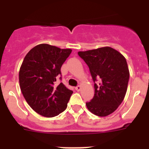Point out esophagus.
<instances>
[{"mask_svg":"<svg viewBox=\"0 0 149 149\" xmlns=\"http://www.w3.org/2000/svg\"><path fill=\"white\" fill-rule=\"evenodd\" d=\"M75 89L77 91V92H78V91H80L81 89V86H77L75 87Z\"/></svg>","mask_w":149,"mask_h":149,"instance_id":"34e87169","label":"esophagus"}]
</instances>
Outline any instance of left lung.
Wrapping results in <instances>:
<instances>
[{
	"mask_svg": "<svg viewBox=\"0 0 149 149\" xmlns=\"http://www.w3.org/2000/svg\"><path fill=\"white\" fill-rule=\"evenodd\" d=\"M78 55L89 67L94 82L93 98L86 103L88 110L98 116L110 115L127 92L130 74L125 58L110 47L79 51Z\"/></svg>",
	"mask_w": 149,
	"mask_h": 149,
	"instance_id": "8db88e82",
	"label": "left lung"
}]
</instances>
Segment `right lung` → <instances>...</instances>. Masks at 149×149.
I'll return each mask as SVG.
<instances>
[{"label":"right lung","mask_w":149,"mask_h":149,"mask_svg":"<svg viewBox=\"0 0 149 149\" xmlns=\"http://www.w3.org/2000/svg\"><path fill=\"white\" fill-rule=\"evenodd\" d=\"M72 53L48 44L35 46L25 56L19 71L22 93L30 107L45 117H54L66 109L73 93L63 83L62 65Z\"/></svg>","instance_id":"right-lung-1"}]
</instances>
